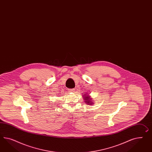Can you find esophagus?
I'll return each instance as SVG.
<instances>
[{
    "mask_svg": "<svg viewBox=\"0 0 152 152\" xmlns=\"http://www.w3.org/2000/svg\"><path fill=\"white\" fill-rule=\"evenodd\" d=\"M74 91H75V89H74V88L69 89V92H74Z\"/></svg>",
    "mask_w": 152,
    "mask_h": 152,
    "instance_id": "esophagus-1",
    "label": "esophagus"
}]
</instances>
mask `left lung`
Listing matches in <instances>:
<instances>
[{
	"instance_id": "8db88e82",
	"label": "left lung",
	"mask_w": 152,
	"mask_h": 152,
	"mask_svg": "<svg viewBox=\"0 0 152 152\" xmlns=\"http://www.w3.org/2000/svg\"><path fill=\"white\" fill-rule=\"evenodd\" d=\"M83 98H84V100L85 101V102L86 103H87V104H93V103L92 102V99L91 98L90 96H88V94H87V95H86L85 94H83Z\"/></svg>"
}]
</instances>
